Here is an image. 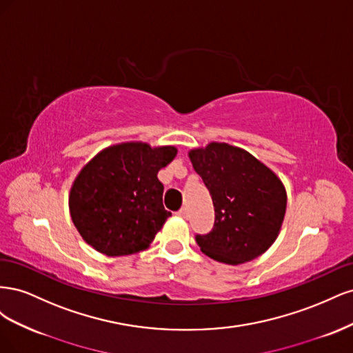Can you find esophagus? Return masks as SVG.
<instances>
[{
	"label": "esophagus",
	"instance_id": "esophagus-1",
	"mask_svg": "<svg viewBox=\"0 0 353 353\" xmlns=\"http://www.w3.org/2000/svg\"><path fill=\"white\" fill-rule=\"evenodd\" d=\"M178 216H181V218L187 219V218H188V210H187V208L179 209V210H178Z\"/></svg>",
	"mask_w": 353,
	"mask_h": 353
}]
</instances>
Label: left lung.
<instances>
[{"instance_id":"8db88e82","label":"left lung","mask_w":353,"mask_h":353,"mask_svg":"<svg viewBox=\"0 0 353 353\" xmlns=\"http://www.w3.org/2000/svg\"><path fill=\"white\" fill-rule=\"evenodd\" d=\"M215 208V223L197 234L209 258L240 265L258 258L279 237L287 194L280 178L243 148L210 143L188 153Z\"/></svg>"}]
</instances>
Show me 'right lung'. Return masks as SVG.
Returning <instances> with one entry per match:
<instances>
[{
    "label": "right lung",
    "mask_w": 353,
    "mask_h": 353,
    "mask_svg": "<svg viewBox=\"0 0 353 353\" xmlns=\"http://www.w3.org/2000/svg\"><path fill=\"white\" fill-rule=\"evenodd\" d=\"M175 156L172 145L122 143L91 159L69 196L70 216L82 239L108 256L147 249L170 216L157 172Z\"/></svg>",
    "instance_id": "obj_1"
}]
</instances>
